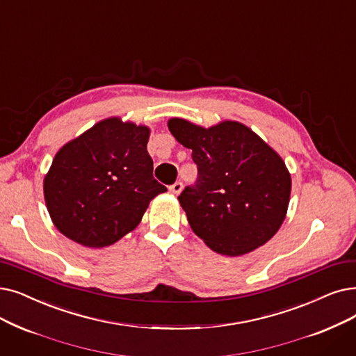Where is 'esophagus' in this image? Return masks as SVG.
Wrapping results in <instances>:
<instances>
[{
  "label": "esophagus",
  "instance_id": "1",
  "mask_svg": "<svg viewBox=\"0 0 356 356\" xmlns=\"http://www.w3.org/2000/svg\"><path fill=\"white\" fill-rule=\"evenodd\" d=\"M181 189H183V183L181 181H176L175 184H172V186H170V192L175 193V195H179L181 192Z\"/></svg>",
  "mask_w": 356,
  "mask_h": 356
}]
</instances>
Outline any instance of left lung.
<instances>
[{"label":"left lung","mask_w":356,"mask_h":356,"mask_svg":"<svg viewBox=\"0 0 356 356\" xmlns=\"http://www.w3.org/2000/svg\"><path fill=\"white\" fill-rule=\"evenodd\" d=\"M168 129L197 165L193 186L179 202L193 233L213 252L250 253L282 225L291 195V175L273 148L250 128L224 120L211 128L172 118Z\"/></svg>","instance_id":"8db88e82"}]
</instances>
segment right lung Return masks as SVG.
I'll return each mask as SVG.
<instances>
[{
	"label": "right lung",
	"mask_w": 356,
	"mask_h": 356,
	"mask_svg": "<svg viewBox=\"0 0 356 356\" xmlns=\"http://www.w3.org/2000/svg\"><path fill=\"white\" fill-rule=\"evenodd\" d=\"M148 138L149 128L109 118L56 152L43 193L60 233L100 249L136 228L151 200L167 192L152 176Z\"/></svg>",
	"instance_id": "add662e5"
}]
</instances>
